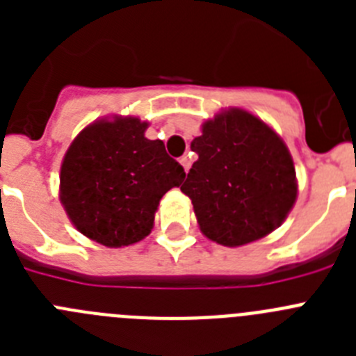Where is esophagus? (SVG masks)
Instances as JSON below:
<instances>
[{
	"mask_svg": "<svg viewBox=\"0 0 356 356\" xmlns=\"http://www.w3.org/2000/svg\"><path fill=\"white\" fill-rule=\"evenodd\" d=\"M180 163H181V165H184L185 172H187V171H188V168H191V160H188V156H187V155L181 156V159H180Z\"/></svg>",
	"mask_w": 356,
	"mask_h": 356,
	"instance_id": "obj_1",
	"label": "esophagus"
}]
</instances>
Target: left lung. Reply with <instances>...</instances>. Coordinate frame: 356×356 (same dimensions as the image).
Masks as SVG:
<instances>
[{
  "instance_id": "obj_1",
  "label": "left lung",
  "mask_w": 356,
  "mask_h": 356,
  "mask_svg": "<svg viewBox=\"0 0 356 356\" xmlns=\"http://www.w3.org/2000/svg\"><path fill=\"white\" fill-rule=\"evenodd\" d=\"M191 147L197 160L180 188L210 241L244 246L285 221L298 196L296 169L266 122L246 110H226L203 122Z\"/></svg>"
}]
</instances>
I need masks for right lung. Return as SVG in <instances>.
Returning <instances> with one entry per match:
<instances>
[{
	"mask_svg": "<svg viewBox=\"0 0 356 356\" xmlns=\"http://www.w3.org/2000/svg\"><path fill=\"white\" fill-rule=\"evenodd\" d=\"M139 118L103 119L72 140L60 169V201L85 237L130 246L149 235L160 200L185 171Z\"/></svg>",
	"mask_w": 356,
	"mask_h": 356,
	"instance_id": "add662e5",
	"label": "right lung"
}]
</instances>
